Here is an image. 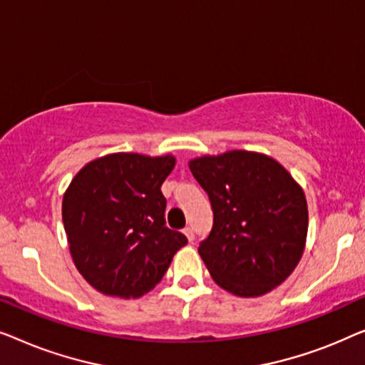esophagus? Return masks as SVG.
Returning <instances> with one entry per match:
<instances>
[{"label":"esophagus","mask_w":365,"mask_h":365,"mask_svg":"<svg viewBox=\"0 0 365 365\" xmlns=\"http://www.w3.org/2000/svg\"><path fill=\"white\" fill-rule=\"evenodd\" d=\"M183 233H185V236H187V238H188L190 243H192V241L195 240V233H193V230L190 228V227H187V228L183 230Z\"/></svg>","instance_id":"1"}]
</instances>
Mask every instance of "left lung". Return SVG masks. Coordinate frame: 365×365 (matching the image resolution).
<instances>
[{
    "label": "left lung",
    "mask_w": 365,
    "mask_h": 365,
    "mask_svg": "<svg viewBox=\"0 0 365 365\" xmlns=\"http://www.w3.org/2000/svg\"><path fill=\"white\" fill-rule=\"evenodd\" d=\"M190 170L213 210L198 253L215 283L241 297L283 283L307 235L306 197L294 178L273 158L245 150L195 158Z\"/></svg>",
    "instance_id": "obj_1"
}]
</instances>
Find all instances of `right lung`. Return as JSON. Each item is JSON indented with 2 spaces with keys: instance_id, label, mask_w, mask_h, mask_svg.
Here are the masks:
<instances>
[{
  "instance_id": "add662e5",
  "label": "right lung",
  "mask_w": 365,
  "mask_h": 365,
  "mask_svg": "<svg viewBox=\"0 0 365 365\" xmlns=\"http://www.w3.org/2000/svg\"><path fill=\"white\" fill-rule=\"evenodd\" d=\"M175 158L114 153L87 163L63 200L71 256L102 294L137 297L160 283L187 236L165 225L162 183Z\"/></svg>"
}]
</instances>
